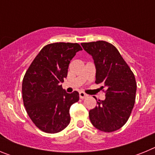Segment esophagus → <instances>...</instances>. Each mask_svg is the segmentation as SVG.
I'll return each instance as SVG.
<instances>
[{
    "label": "esophagus",
    "mask_w": 155,
    "mask_h": 155,
    "mask_svg": "<svg viewBox=\"0 0 155 155\" xmlns=\"http://www.w3.org/2000/svg\"><path fill=\"white\" fill-rule=\"evenodd\" d=\"M79 97H80V98H85L86 97H87V94H85L84 92H83V91H81L80 93H79Z\"/></svg>",
    "instance_id": "obj_1"
}]
</instances>
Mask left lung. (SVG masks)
Here are the masks:
<instances>
[{
  "label": "left lung",
  "instance_id": "8db88e82",
  "mask_svg": "<svg viewBox=\"0 0 155 155\" xmlns=\"http://www.w3.org/2000/svg\"><path fill=\"white\" fill-rule=\"evenodd\" d=\"M81 46L94 60L95 83L106 89L102 90L105 99L97 101L98 105L89 111L91 123L103 132L117 130L127 122L135 103L137 83L134 73L109 42H83Z\"/></svg>",
  "mask_w": 155,
  "mask_h": 155
}]
</instances>
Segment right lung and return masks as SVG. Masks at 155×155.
<instances>
[{"label":"right lung","mask_w":155,"mask_h":155,"mask_svg":"<svg viewBox=\"0 0 155 155\" xmlns=\"http://www.w3.org/2000/svg\"><path fill=\"white\" fill-rule=\"evenodd\" d=\"M78 43L55 42L40 50L30 64L22 81V98L28 116L39 130L56 134L68 127L69 110L79 100V93L68 94L61 82L68 76V67Z\"/></svg>","instance_id":"obj_1"}]
</instances>
